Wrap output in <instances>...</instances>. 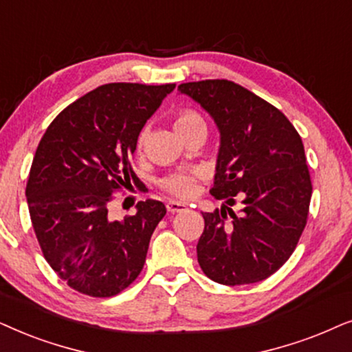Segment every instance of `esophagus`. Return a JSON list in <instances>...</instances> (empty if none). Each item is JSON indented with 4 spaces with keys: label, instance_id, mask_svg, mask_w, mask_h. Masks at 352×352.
<instances>
[{
    "label": "esophagus",
    "instance_id": "esophagus-1",
    "mask_svg": "<svg viewBox=\"0 0 352 352\" xmlns=\"http://www.w3.org/2000/svg\"><path fill=\"white\" fill-rule=\"evenodd\" d=\"M186 209L185 204L182 203H177V201H168L167 203V210L170 214H175V212H184V210Z\"/></svg>",
    "mask_w": 352,
    "mask_h": 352
}]
</instances>
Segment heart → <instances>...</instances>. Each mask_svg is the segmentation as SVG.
<instances>
[{
  "mask_svg": "<svg viewBox=\"0 0 352 352\" xmlns=\"http://www.w3.org/2000/svg\"><path fill=\"white\" fill-rule=\"evenodd\" d=\"M199 124H206L203 116L193 109H182L177 112L175 119H173V127H175L177 133L182 135L186 130ZM146 140V130L140 132L137 138V148L142 149ZM196 180H198V173L196 172H177L168 175L167 179L162 180V190H166L168 195L177 196V198H190L195 191Z\"/></svg>",
  "mask_w": 352,
  "mask_h": 352,
  "instance_id": "heart-1",
  "label": "heart"
}]
</instances>
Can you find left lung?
Wrapping results in <instances>:
<instances>
[{"mask_svg": "<svg viewBox=\"0 0 352 352\" xmlns=\"http://www.w3.org/2000/svg\"><path fill=\"white\" fill-rule=\"evenodd\" d=\"M179 91L220 132L210 195L225 204L203 212L201 269L228 287L262 282L289 259L307 222L312 184L302 140L282 111L235 82H188Z\"/></svg>", "mask_w": 352, "mask_h": 352, "instance_id": "1", "label": "left lung"}]
</instances>
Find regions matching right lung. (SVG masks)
I'll use <instances>...</instances> for the list:
<instances>
[{
    "mask_svg": "<svg viewBox=\"0 0 352 352\" xmlns=\"http://www.w3.org/2000/svg\"><path fill=\"white\" fill-rule=\"evenodd\" d=\"M173 88L106 83L59 112L40 140L25 188L32 225L51 269L75 292L116 296L143 269L166 206L140 201L119 222L107 204L138 180L137 138Z\"/></svg>",
    "mask_w": 352,
    "mask_h": 352,
    "instance_id": "1",
    "label": "right lung"
}]
</instances>
